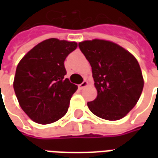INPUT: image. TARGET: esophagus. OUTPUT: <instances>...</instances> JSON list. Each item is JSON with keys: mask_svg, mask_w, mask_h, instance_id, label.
<instances>
[{"mask_svg": "<svg viewBox=\"0 0 158 158\" xmlns=\"http://www.w3.org/2000/svg\"><path fill=\"white\" fill-rule=\"evenodd\" d=\"M87 85H88V82H87V81H86V80H85V81H84V82L81 83V84H80V85H79V89H84V88H85V87H86V86H87Z\"/></svg>", "mask_w": 158, "mask_h": 158, "instance_id": "1", "label": "esophagus"}]
</instances>
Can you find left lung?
I'll return each instance as SVG.
<instances>
[{
  "mask_svg": "<svg viewBox=\"0 0 158 158\" xmlns=\"http://www.w3.org/2000/svg\"><path fill=\"white\" fill-rule=\"evenodd\" d=\"M92 69L97 96L87 103L101 118L115 121L125 117L135 106L144 86L139 62L114 42L94 39L79 43Z\"/></svg>",
  "mask_w": 158,
  "mask_h": 158,
  "instance_id": "1",
  "label": "left lung"
}]
</instances>
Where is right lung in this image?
<instances>
[{
	"instance_id": "obj_1",
	"label": "right lung",
	"mask_w": 158,
	"mask_h": 158,
	"mask_svg": "<svg viewBox=\"0 0 158 158\" xmlns=\"http://www.w3.org/2000/svg\"><path fill=\"white\" fill-rule=\"evenodd\" d=\"M77 46L75 41L51 38L36 45L20 60L13 88L21 108L34 122L52 123L68 112L78 86L64 78V61Z\"/></svg>"
}]
</instances>
